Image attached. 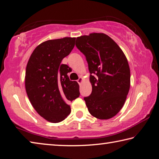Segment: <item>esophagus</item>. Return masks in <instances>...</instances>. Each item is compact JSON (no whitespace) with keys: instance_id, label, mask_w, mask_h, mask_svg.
<instances>
[{"instance_id":"esophagus-1","label":"esophagus","mask_w":159,"mask_h":159,"mask_svg":"<svg viewBox=\"0 0 159 159\" xmlns=\"http://www.w3.org/2000/svg\"><path fill=\"white\" fill-rule=\"evenodd\" d=\"M83 80H83V78H82V77H80L79 78V79L77 80V82H78V84H81L82 83V82H83Z\"/></svg>"}]
</instances>
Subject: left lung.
I'll return each instance as SVG.
<instances>
[{
  "label": "left lung",
  "instance_id": "1",
  "mask_svg": "<svg viewBox=\"0 0 159 159\" xmlns=\"http://www.w3.org/2000/svg\"><path fill=\"white\" fill-rule=\"evenodd\" d=\"M76 46L84 54L92 86L84 99L92 116L100 120L113 118L123 108L130 87V70L119 46L103 33L77 37Z\"/></svg>",
  "mask_w": 159,
  "mask_h": 159
}]
</instances>
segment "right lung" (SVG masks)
Wrapping results in <instances>:
<instances>
[{
	"label": "right lung",
	"mask_w": 159,
	"mask_h": 159,
	"mask_svg": "<svg viewBox=\"0 0 159 159\" xmlns=\"http://www.w3.org/2000/svg\"><path fill=\"white\" fill-rule=\"evenodd\" d=\"M76 38L48 40L39 44L29 59L25 89L34 108L46 120L60 123L71 112L67 101L79 97L80 86L70 81L71 68L61 64L75 46Z\"/></svg>",
	"instance_id": "1"
}]
</instances>
